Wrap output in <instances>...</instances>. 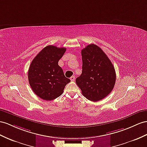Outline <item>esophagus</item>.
Wrapping results in <instances>:
<instances>
[{
  "label": "esophagus",
  "mask_w": 147,
  "mask_h": 147,
  "mask_svg": "<svg viewBox=\"0 0 147 147\" xmlns=\"http://www.w3.org/2000/svg\"><path fill=\"white\" fill-rule=\"evenodd\" d=\"M70 80H71V81H74V80H75V76H72L71 77Z\"/></svg>",
  "instance_id": "1"
}]
</instances>
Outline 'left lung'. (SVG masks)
Masks as SVG:
<instances>
[{
  "mask_svg": "<svg viewBox=\"0 0 147 147\" xmlns=\"http://www.w3.org/2000/svg\"><path fill=\"white\" fill-rule=\"evenodd\" d=\"M82 74L76 82L84 97L96 102L103 99L114 87V67L102 49L90 44L81 51Z\"/></svg>",
  "mask_w": 147,
  "mask_h": 147,
  "instance_id": "1",
  "label": "left lung"
}]
</instances>
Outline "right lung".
I'll use <instances>...</instances> for the list:
<instances>
[{
    "label": "right lung",
    "instance_id": "add662e5",
    "mask_svg": "<svg viewBox=\"0 0 147 147\" xmlns=\"http://www.w3.org/2000/svg\"><path fill=\"white\" fill-rule=\"evenodd\" d=\"M66 50L49 45L41 50L33 59L28 72L30 86L36 96L51 100L61 96L65 86L71 81L65 77L59 60Z\"/></svg>",
    "mask_w": 147,
    "mask_h": 147
}]
</instances>
